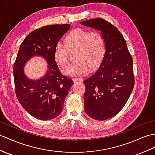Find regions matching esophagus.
Masks as SVG:
<instances>
[{
    "instance_id": "obj_1",
    "label": "esophagus",
    "mask_w": 155,
    "mask_h": 155,
    "mask_svg": "<svg viewBox=\"0 0 155 155\" xmlns=\"http://www.w3.org/2000/svg\"><path fill=\"white\" fill-rule=\"evenodd\" d=\"M73 81H74V82H75V81H83V79L75 78H73Z\"/></svg>"
}]
</instances>
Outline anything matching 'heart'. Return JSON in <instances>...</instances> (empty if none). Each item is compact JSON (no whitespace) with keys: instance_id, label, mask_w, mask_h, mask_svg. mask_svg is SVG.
Wrapping results in <instances>:
<instances>
[{"instance_id":"heart-1","label":"heart","mask_w":155,"mask_h":155,"mask_svg":"<svg viewBox=\"0 0 155 155\" xmlns=\"http://www.w3.org/2000/svg\"><path fill=\"white\" fill-rule=\"evenodd\" d=\"M106 50L104 37L99 32L76 29L68 36L66 43L59 41L54 48V56L60 65L68 64L70 51H76V61L64 70V74L77 76L95 70L100 65Z\"/></svg>"}]
</instances>
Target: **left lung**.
<instances>
[{
	"mask_svg": "<svg viewBox=\"0 0 155 155\" xmlns=\"http://www.w3.org/2000/svg\"><path fill=\"white\" fill-rule=\"evenodd\" d=\"M101 31L106 45L105 53L96 72L84 80L85 111L89 117L105 120L125 106L133 91V59L122 34L103 18L81 22Z\"/></svg>",
	"mask_w": 155,
	"mask_h": 155,
	"instance_id": "1",
	"label": "left lung"
}]
</instances>
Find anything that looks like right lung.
<instances>
[{"label": "right lung", "instance_id": "obj_1", "mask_svg": "<svg viewBox=\"0 0 155 155\" xmlns=\"http://www.w3.org/2000/svg\"><path fill=\"white\" fill-rule=\"evenodd\" d=\"M70 28V24H57L37 29L25 37L19 48L13 68L16 95L22 107L37 119L48 120L58 116L74 84L60 72L54 56L56 45ZM35 55L46 59L48 68L44 77L31 81L25 76L23 67Z\"/></svg>", "mask_w": 155, "mask_h": 155}]
</instances>
